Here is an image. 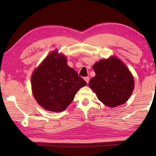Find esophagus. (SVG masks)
<instances>
[{
  "label": "esophagus",
  "mask_w": 156,
  "mask_h": 156,
  "mask_svg": "<svg viewBox=\"0 0 156 156\" xmlns=\"http://www.w3.org/2000/svg\"><path fill=\"white\" fill-rule=\"evenodd\" d=\"M84 79V80H85V81L87 82V83H89V77H85Z\"/></svg>",
  "instance_id": "34e87169"
}]
</instances>
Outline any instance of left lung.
<instances>
[{
  "instance_id": "1",
  "label": "left lung",
  "mask_w": 156,
  "mask_h": 156,
  "mask_svg": "<svg viewBox=\"0 0 156 156\" xmlns=\"http://www.w3.org/2000/svg\"><path fill=\"white\" fill-rule=\"evenodd\" d=\"M96 76L89 85L98 98L109 107L127 101L134 88L133 76L126 66L115 57L100 60L93 66Z\"/></svg>"
}]
</instances>
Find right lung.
Listing matches in <instances>:
<instances>
[{"mask_svg":"<svg viewBox=\"0 0 156 156\" xmlns=\"http://www.w3.org/2000/svg\"><path fill=\"white\" fill-rule=\"evenodd\" d=\"M87 83L69 67L66 58L54 51L47 56L31 76V89L38 103L55 112L65 110Z\"/></svg>","mask_w":156,"mask_h":156,"instance_id":"add662e5","label":"right lung"}]
</instances>
